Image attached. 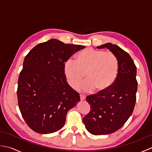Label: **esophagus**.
Returning a JSON list of instances; mask_svg holds the SVG:
<instances>
[{"label": "esophagus", "instance_id": "esophagus-1", "mask_svg": "<svg viewBox=\"0 0 152 152\" xmlns=\"http://www.w3.org/2000/svg\"><path fill=\"white\" fill-rule=\"evenodd\" d=\"M80 100H81V101H84L86 99V95H80Z\"/></svg>", "mask_w": 152, "mask_h": 152}]
</instances>
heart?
<instances>
[{
    "label": "heart",
    "mask_w": 152,
    "mask_h": 152,
    "mask_svg": "<svg viewBox=\"0 0 152 152\" xmlns=\"http://www.w3.org/2000/svg\"><path fill=\"white\" fill-rule=\"evenodd\" d=\"M119 64L117 57L110 51L88 48L82 51L76 60L69 59L64 64L66 81L76 88L86 74L87 81L79 89L84 91L102 93L110 89L117 79Z\"/></svg>",
    "instance_id": "heart-1"
}]
</instances>
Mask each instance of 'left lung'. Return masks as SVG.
<instances>
[{"label": "left lung", "mask_w": 152, "mask_h": 152, "mask_svg": "<svg viewBox=\"0 0 152 152\" xmlns=\"http://www.w3.org/2000/svg\"><path fill=\"white\" fill-rule=\"evenodd\" d=\"M106 48L117 57L119 71L114 84L107 91L86 97L91 110L83 118L86 129L95 135L108 134L119 130L133 112L138 82L137 66L128 53L112 43Z\"/></svg>", "instance_id": "left-lung-1"}]
</instances>
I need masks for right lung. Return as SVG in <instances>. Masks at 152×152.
<instances>
[{"mask_svg": "<svg viewBox=\"0 0 152 152\" xmlns=\"http://www.w3.org/2000/svg\"><path fill=\"white\" fill-rule=\"evenodd\" d=\"M83 48L51 39L37 45L25 56L17 95L21 115L32 130L40 134L59 131L68 111L80 101L79 93L66 82L64 64Z\"/></svg>", "mask_w": 152, "mask_h": 152, "instance_id": "add662e5", "label": "right lung"}]
</instances>
